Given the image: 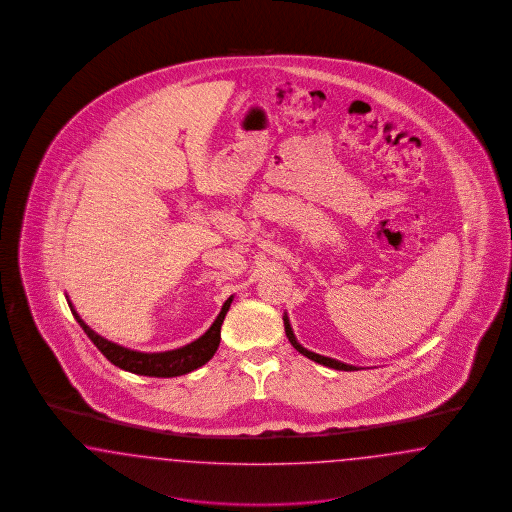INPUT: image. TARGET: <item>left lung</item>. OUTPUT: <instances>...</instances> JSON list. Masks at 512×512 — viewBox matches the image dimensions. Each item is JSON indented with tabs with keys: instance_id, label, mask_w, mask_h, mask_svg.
<instances>
[{
	"instance_id": "8db88e82",
	"label": "left lung",
	"mask_w": 512,
	"mask_h": 512,
	"mask_svg": "<svg viewBox=\"0 0 512 512\" xmlns=\"http://www.w3.org/2000/svg\"><path fill=\"white\" fill-rule=\"evenodd\" d=\"M284 328H286L287 339H289V343L293 345V347L297 348L303 356H307L310 360H314V362H318V364H324V366H328V368L333 369H341V371H354V366H348V364H343V362H337V360H333V358H326V356H320V354H314V352H310L307 348L301 347L299 343H297V339H295V335H293V331H291V326H289V320H287V316H284Z\"/></svg>"
}]
</instances>
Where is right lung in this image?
<instances>
[{
	"instance_id": "add662e5",
	"label": "right lung",
	"mask_w": 512,
	"mask_h": 512,
	"mask_svg": "<svg viewBox=\"0 0 512 512\" xmlns=\"http://www.w3.org/2000/svg\"><path fill=\"white\" fill-rule=\"evenodd\" d=\"M230 303H232V297L223 305V310L217 316V320L213 322V326L207 329L198 341H194L186 347L177 348V350L156 352V354H144V352H135V350L114 345L89 328L74 308H72V314L78 320V324L82 326L83 331L87 333V337L93 341V345L99 348L106 356V360H110L114 366L137 373V375H148V377H177V375H184L188 371L202 368L205 362H209L213 358V354L217 352L219 343H221V326H223Z\"/></svg>"
}]
</instances>
